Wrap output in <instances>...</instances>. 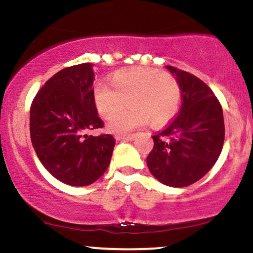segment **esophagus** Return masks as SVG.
<instances>
[{
	"label": "esophagus",
	"instance_id": "obj_1",
	"mask_svg": "<svg viewBox=\"0 0 253 253\" xmlns=\"http://www.w3.org/2000/svg\"><path fill=\"white\" fill-rule=\"evenodd\" d=\"M134 138H135V135L134 134H128V135H126V134H117L115 135V139H117V140H134Z\"/></svg>",
	"mask_w": 253,
	"mask_h": 253
}]
</instances>
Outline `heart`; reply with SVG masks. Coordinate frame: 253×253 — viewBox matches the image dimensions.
Returning a JSON list of instances; mask_svg holds the SVG:
<instances>
[{
    "mask_svg": "<svg viewBox=\"0 0 253 253\" xmlns=\"http://www.w3.org/2000/svg\"><path fill=\"white\" fill-rule=\"evenodd\" d=\"M110 88L98 84L94 89L95 106L104 119H112L127 102L130 108L113 119L108 129L126 133L149 124L163 126L178 112L181 86L170 72L134 68L115 72Z\"/></svg>",
    "mask_w": 253,
    "mask_h": 253,
    "instance_id": "heart-1",
    "label": "heart"
}]
</instances>
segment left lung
Returning a JSON list of instances; mask_svg holds the SVG:
<instances>
[{
	"mask_svg": "<svg viewBox=\"0 0 253 253\" xmlns=\"http://www.w3.org/2000/svg\"><path fill=\"white\" fill-rule=\"evenodd\" d=\"M181 86L182 106L170 125L153 135L150 172L165 185L183 188L201 179L216 163L225 139L221 104L210 86L168 65Z\"/></svg>",
	"mask_w": 253,
	"mask_h": 253,
	"instance_id": "8db88e82",
	"label": "left lung"
}]
</instances>
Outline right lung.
I'll return each instance as SVG.
<instances>
[{
	"label": "right lung",
	"mask_w": 253,
	"mask_h": 253,
	"mask_svg": "<svg viewBox=\"0 0 253 253\" xmlns=\"http://www.w3.org/2000/svg\"><path fill=\"white\" fill-rule=\"evenodd\" d=\"M90 63L58 71L38 91L31 106V140L38 158L58 181L89 185L106 172L115 140L113 135L86 134L102 128L94 101Z\"/></svg>",
	"instance_id": "1"
}]
</instances>
